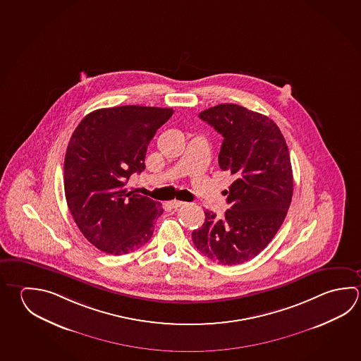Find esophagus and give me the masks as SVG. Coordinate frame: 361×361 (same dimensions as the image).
I'll return each instance as SVG.
<instances>
[{
  "instance_id": "obj_1",
  "label": "esophagus",
  "mask_w": 361,
  "mask_h": 361,
  "mask_svg": "<svg viewBox=\"0 0 361 361\" xmlns=\"http://www.w3.org/2000/svg\"><path fill=\"white\" fill-rule=\"evenodd\" d=\"M185 204V202H183V201H177V200H174V201H171V206L173 207V209H179V207H182V206H184Z\"/></svg>"
}]
</instances>
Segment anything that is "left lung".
<instances>
[{"label": "left lung", "mask_w": 361, "mask_h": 361, "mask_svg": "<svg viewBox=\"0 0 361 361\" xmlns=\"http://www.w3.org/2000/svg\"><path fill=\"white\" fill-rule=\"evenodd\" d=\"M200 118L221 136L219 165L234 176L226 190L224 219L204 211V223L192 231L197 250L214 262L240 264L261 253L288 214L293 169L288 145L272 119L238 104H219Z\"/></svg>", "instance_id": "1"}]
</instances>
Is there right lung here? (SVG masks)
Instances as JSON below:
<instances>
[{
    "label": "right lung",
    "instance_id": "obj_1",
    "mask_svg": "<svg viewBox=\"0 0 361 361\" xmlns=\"http://www.w3.org/2000/svg\"><path fill=\"white\" fill-rule=\"evenodd\" d=\"M171 108L125 105L92 111L80 122L65 157V196L80 231L98 250L121 256L150 240L161 204L128 192L133 173Z\"/></svg>",
    "mask_w": 361,
    "mask_h": 361
}]
</instances>
